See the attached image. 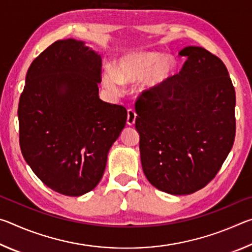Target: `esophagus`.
<instances>
[{
	"instance_id": "1",
	"label": "esophagus",
	"mask_w": 252,
	"mask_h": 252,
	"mask_svg": "<svg viewBox=\"0 0 252 252\" xmlns=\"http://www.w3.org/2000/svg\"><path fill=\"white\" fill-rule=\"evenodd\" d=\"M136 120V113L133 109L127 110V117H126V123L129 126H133Z\"/></svg>"
}]
</instances>
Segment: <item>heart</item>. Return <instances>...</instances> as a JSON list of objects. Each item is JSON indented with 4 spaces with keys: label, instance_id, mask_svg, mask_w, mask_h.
I'll return each instance as SVG.
<instances>
[{
    "label": "heart",
    "instance_id": "b5f03b06",
    "mask_svg": "<svg viewBox=\"0 0 252 252\" xmlns=\"http://www.w3.org/2000/svg\"><path fill=\"white\" fill-rule=\"evenodd\" d=\"M178 62L174 57L157 51H131L117 60L114 71L102 72V82L112 93H120L122 83H132L141 78L143 91H157L164 88L177 73Z\"/></svg>",
    "mask_w": 252,
    "mask_h": 252
}]
</instances>
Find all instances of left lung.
Instances as JSON below:
<instances>
[{"label": "left lung", "instance_id": "1", "mask_svg": "<svg viewBox=\"0 0 252 252\" xmlns=\"http://www.w3.org/2000/svg\"><path fill=\"white\" fill-rule=\"evenodd\" d=\"M181 72L135 103L143 172L153 187L190 194L210 182L231 151L236 92L223 62L200 46H186Z\"/></svg>", "mask_w": 252, "mask_h": 252}]
</instances>
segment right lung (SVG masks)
I'll return each mask as SVG.
<instances>
[{"label": "right lung", "instance_id": "right-lung-1", "mask_svg": "<svg viewBox=\"0 0 252 252\" xmlns=\"http://www.w3.org/2000/svg\"><path fill=\"white\" fill-rule=\"evenodd\" d=\"M101 55L74 39L59 40L30 65L19 102L20 147L36 177L79 197L103 176L126 110L99 97Z\"/></svg>", "mask_w": 252, "mask_h": 252}]
</instances>
